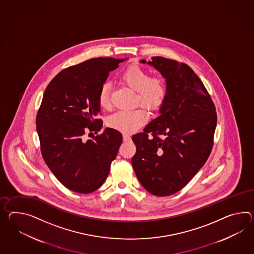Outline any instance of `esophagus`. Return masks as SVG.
<instances>
[{
    "instance_id": "34e87169",
    "label": "esophagus",
    "mask_w": 254,
    "mask_h": 254,
    "mask_svg": "<svg viewBox=\"0 0 254 254\" xmlns=\"http://www.w3.org/2000/svg\"><path fill=\"white\" fill-rule=\"evenodd\" d=\"M123 140H124V141H128V140H130L129 135L124 134V135H123Z\"/></svg>"
}]
</instances>
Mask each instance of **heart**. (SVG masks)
<instances>
[{"label": "heart", "instance_id": "obj_1", "mask_svg": "<svg viewBox=\"0 0 254 254\" xmlns=\"http://www.w3.org/2000/svg\"><path fill=\"white\" fill-rule=\"evenodd\" d=\"M121 81L130 89L136 92V102H139L149 110H157L162 105L165 95L166 86L160 77H149L148 72L137 66H130L125 69L120 77ZM111 87L104 83L98 94L99 105L107 109L111 105L110 100ZM148 120V114L142 108L132 111L118 112L108 118V126L122 132L130 134L138 129Z\"/></svg>", "mask_w": 254, "mask_h": 254}]
</instances>
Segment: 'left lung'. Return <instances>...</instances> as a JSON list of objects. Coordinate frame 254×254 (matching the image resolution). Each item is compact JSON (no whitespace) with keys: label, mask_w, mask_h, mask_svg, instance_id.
<instances>
[{"label":"left lung","mask_w":254,"mask_h":254,"mask_svg":"<svg viewBox=\"0 0 254 254\" xmlns=\"http://www.w3.org/2000/svg\"><path fill=\"white\" fill-rule=\"evenodd\" d=\"M157 69L166 83V95L143 133L132 136L136 153L131 163L148 192L167 196L183 189L210 155L217 113L203 82L185 63L152 57L140 61ZM153 132V136L147 133Z\"/></svg>","instance_id":"1"}]
</instances>
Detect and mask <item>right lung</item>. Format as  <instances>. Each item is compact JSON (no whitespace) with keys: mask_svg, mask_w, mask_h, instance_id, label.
Listing matches in <instances>:
<instances>
[{"mask_svg":"<svg viewBox=\"0 0 254 254\" xmlns=\"http://www.w3.org/2000/svg\"><path fill=\"white\" fill-rule=\"evenodd\" d=\"M127 60H88L62 70L46 88L37 116L41 152L57 179L73 192L90 193L105 183L123 141L111 127L93 139L85 141L82 136L103 127L97 119L100 89L109 72Z\"/></svg>","mask_w":254,"mask_h":254,"instance_id":"1","label":"right lung"}]
</instances>
